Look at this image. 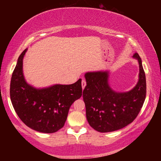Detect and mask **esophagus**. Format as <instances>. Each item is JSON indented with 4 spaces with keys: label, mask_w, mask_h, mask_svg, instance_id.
<instances>
[{
    "label": "esophagus",
    "mask_w": 161,
    "mask_h": 161,
    "mask_svg": "<svg viewBox=\"0 0 161 161\" xmlns=\"http://www.w3.org/2000/svg\"><path fill=\"white\" fill-rule=\"evenodd\" d=\"M86 80H82V81H81V86H82V89H84V87L86 86Z\"/></svg>",
    "instance_id": "obj_1"
}]
</instances>
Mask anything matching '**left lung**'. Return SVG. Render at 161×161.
Instances as JSON below:
<instances>
[{
	"instance_id": "8db88e82",
	"label": "left lung",
	"mask_w": 161,
	"mask_h": 161,
	"mask_svg": "<svg viewBox=\"0 0 161 161\" xmlns=\"http://www.w3.org/2000/svg\"><path fill=\"white\" fill-rule=\"evenodd\" d=\"M133 58L139 64V79L134 88L116 92L108 85V72L85 74L86 86L83 90L86 116L89 124L99 132L114 131L133 121L143 107L146 95V80L142 62L138 53Z\"/></svg>"
}]
</instances>
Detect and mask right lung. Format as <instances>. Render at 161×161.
Instances as JSON below:
<instances>
[{
  "instance_id": "right-lung-1",
  "label": "right lung",
  "mask_w": 161,
  "mask_h": 161,
  "mask_svg": "<svg viewBox=\"0 0 161 161\" xmlns=\"http://www.w3.org/2000/svg\"><path fill=\"white\" fill-rule=\"evenodd\" d=\"M25 49L19 56L10 81V99L16 114L29 128L51 133L64 126L69 109L81 97V80L72 84L36 89L26 82L23 72Z\"/></svg>"
}]
</instances>
